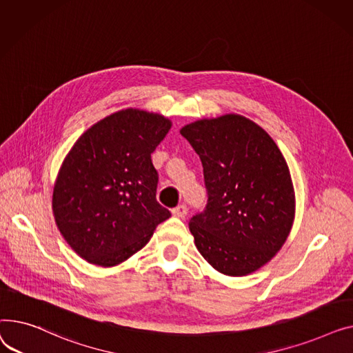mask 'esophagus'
<instances>
[{"mask_svg":"<svg viewBox=\"0 0 353 353\" xmlns=\"http://www.w3.org/2000/svg\"><path fill=\"white\" fill-rule=\"evenodd\" d=\"M186 214H188V208H186V205H178L176 208L172 210V215L176 218H185Z\"/></svg>","mask_w":353,"mask_h":353,"instance_id":"34e87169","label":"esophagus"}]
</instances>
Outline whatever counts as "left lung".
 Listing matches in <instances>:
<instances>
[{"mask_svg":"<svg viewBox=\"0 0 353 353\" xmlns=\"http://www.w3.org/2000/svg\"><path fill=\"white\" fill-rule=\"evenodd\" d=\"M181 135L199 155L208 202L190 231L199 254L228 276L250 275L271 261L295 219V191L275 141L238 114L203 118Z\"/></svg>","mask_w":353,"mask_h":353,"instance_id":"8db88e82","label":"left lung"}]
</instances>
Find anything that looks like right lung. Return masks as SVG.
<instances>
[{"instance_id":"right-lung-1","label":"right lung","mask_w":353,"mask_h":353,"mask_svg":"<svg viewBox=\"0 0 353 353\" xmlns=\"http://www.w3.org/2000/svg\"><path fill=\"white\" fill-rule=\"evenodd\" d=\"M172 127L161 114L122 110L82 134L52 192L61 235L87 262L119 265L147 245L171 212L157 201L151 154Z\"/></svg>"}]
</instances>
